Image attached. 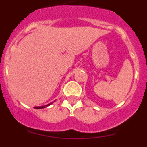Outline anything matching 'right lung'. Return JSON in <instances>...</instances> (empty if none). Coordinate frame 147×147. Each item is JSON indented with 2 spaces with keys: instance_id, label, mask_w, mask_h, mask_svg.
<instances>
[{
  "instance_id": "obj_1",
  "label": "right lung",
  "mask_w": 147,
  "mask_h": 147,
  "mask_svg": "<svg viewBox=\"0 0 147 147\" xmlns=\"http://www.w3.org/2000/svg\"><path fill=\"white\" fill-rule=\"evenodd\" d=\"M50 105V104H49ZM49 105H45V106H41V107H34V108L36 109H42V108H44V107H46L47 106H49Z\"/></svg>"
}]
</instances>
